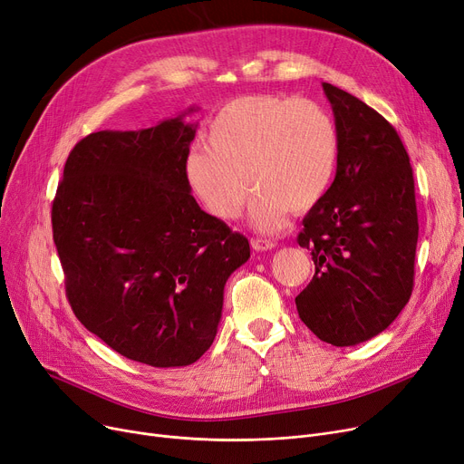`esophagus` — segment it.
Returning a JSON list of instances; mask_svg holds the SVG:
<instances>
[{
	"mask_svg": "<svg viewBox=\"0 0 464 464\" xmlns=\"http://www.w3.org/2000/svg\"><path fill=\"white\" fill-rule=\"evenodd\" d=\"M251 247H253L255 251H270V249L276 247V241L256 237V239H251Z\"/></svg>",
	"mask_w": 464,
	"mask_h": 464,
	"instance_id": "obj_1",
	"label": "esophagus"
}]
</instances>
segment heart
Returning <instances> with one entry per match:
<instances>
[{
  "instance_id": "heart-1",
  "label": "heart",
  "mask_w": 464,
  "mask_h": 464,
  "mask_svg": "<svg viewBox=\"0 0 464 464\" xmlns=\"http://www.w3.org/2000/svg\"><path fill=\"white\" fill-rule=\"evenodd\" d=\"M336 162L338 128L323 105L255 94L218 109L206 149L187 154L183 173L198 204L218 220L237 218L255 188L253 227L277 232L289 209L305 213L321 202Z\"/></svg>"
}]
</instances>
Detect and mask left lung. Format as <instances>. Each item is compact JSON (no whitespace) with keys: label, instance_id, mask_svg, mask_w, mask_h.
<instances>
[{"label":"left lung","instance_id":"left-lung-1","mask_svg":"<svg viewBox=\"0 0 464 464\" xmlns=\"http://www.w3.org/2000/svg\"><path fill=\"white\" fill-rule=\"evenodd\" d=\"M323 91L338 128V164L298 234L315 276L295 302L319 340L347 347L383 333L411 296L415 187L396 130L342 88L323 82Z\"/></svg>","mask_w":464,"mask_h":464}]
</instances>
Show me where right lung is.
Segmentation results:
<instances>
[{"label":"right lung","instance_id":"1","mask_svg":"<svg viewBox=\"0 0 464 464\" xmlns=\"http://www.w3.org/2000/svg\"><path fill=\"white\" fill-rule=\"evenodd\" d=\"M81 140L53 202V237L75 317L122 357L157 368L211 347L227 279L249 241L185 181L196 126L183 117Z\"/></svg>","mask_w":464,"mask_h":464}]
</instances>
